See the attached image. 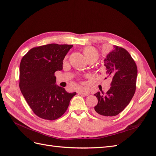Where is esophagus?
<instances>
[{"instance_id": "1", "label": "esophagus", "mask_w": 156, "mask_h": 156, "mask_svg": "<svg viewBox=\"0 0 156 156\" xmlns=\"http://www.w3.org/2000/svg\"><path fill=\"white\" fill-rule=\"evenodd\" d=\"M78 94H81V95H84V96H88L89 94V92L87 90H84V89H82L81 90H79L77 92Z\"/></svg>"}]
</instances>
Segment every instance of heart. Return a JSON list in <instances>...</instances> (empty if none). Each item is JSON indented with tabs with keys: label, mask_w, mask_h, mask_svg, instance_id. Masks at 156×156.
<instances>
[{
	"label": "heart",
	"mask_w": 156,
	"mask_h": 156,
	"mask_svg": "<svg viewBox=\"0 0 156 156\" xmlns=\"http://www.w3.org/2000/svg\"><path fill=\"white\" fill-rule=\"evenodd\" d=\"M83 54L87 60L92 59L96 61L99 56L98 50L96 48H94V47H91V46L86 47V48H84L83 49Z\"/></svg>",
	"instance_id": "obj_1"
}]
</instances>
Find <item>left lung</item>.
I'll use <instances>...</instances> for the list:
<instances>
[{
  "mask_svg": "<svg viewBox=\"0 0 156 156\" xmlns=\"http://www.w3.org/2000/svg\"><path fill=\"white\" fill-rule=\"evenodd\" d=\"M104 66L111 87L105 94H94L98 102L93 113L98 117L119 115L129 104L136 90L137 68L125 49L115 45L104 60Z\"/></svg>",
  "mask_w": 156,
  "mask_h": 156,
  "instance_id": "8db88e82",
  "label": "left lung"
}]
</instances>
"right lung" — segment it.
I'll return each mask as SVG.
<instances>
[{"label":"right lung","mask_w":156,"mask_h":156,"mask_svg":"<svg viewBox=\"0 0 156 156\" xmlns=\"http://www.w3.org/2000/svg\"><path fill=\"white\" fill-rule=\"evenodd\" d=\"M72 47L57 44L41 45L31 49L21 59V92L32 111L41 119H58L76 94L55 84V72L62 69L63 60Z\"/></svg>","instance_id":"1"}]
</instances>
